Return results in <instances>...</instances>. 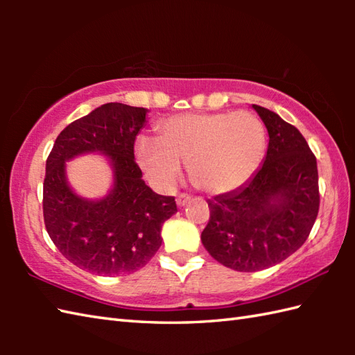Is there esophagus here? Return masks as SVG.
Listing matches in <instances>:
<instances>
[{"label":"esophagus","instance_id":"obj_1","mask_svg":"<svg viewBox=\"0 0 355 355\" xmlns=\"http://www.w3.org/2000/svg\"><path fill=\"white\" fill-rule=\"evenodd\" d=\"M175 201H177V206L178 207H184L187 202L191 201V197H189V195H186V193H180Z\"/></svg>","mask_w":355,"mask_h":355}]
</instances>
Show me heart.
<instances>
[{"instance_id":"1","label":"heart","mask_w":355,"mask_h":355,"mask_svg":"<svg viewBox=\"0 0 355 355\" xmlns=\"http://www.w3.org/2000/svg\"><path fill=\"white\" fill-rule=\"evenodd\" d=\"M158 141L141 137L137 160L154 184L171 189L189 168L192 183L212 195L227 193L258 171L266 126L250 111L184 112L158 125Z\"/></svg>"}]
</instances>
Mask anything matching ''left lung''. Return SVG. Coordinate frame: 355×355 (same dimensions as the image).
<instances>
[{
    "label": "left lung",
    "mask_w": 355,
    "mask_h": 355,
    "mask_svg": "<svg viewBox=\"0 0 355 355\" xmlns=\"http://www.w3.org/2000/svg\"><path fill=\"white\" fill-rule=\"evenodd\" d=\"M268 131L267 155L239 189L209 200L202 245L223 266L258 271L306 241L319 214L318 162L304 135L276 112L252 105Z\"/></svg>",
    "instance_id": "1"
}]
</instances>
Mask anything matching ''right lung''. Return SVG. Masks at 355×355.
<instances>
[{
	"label": "right lung",
	"mask_w": 355,
	"mask_h": 355,
	"mask_svg": "<svg viewBox=\"0 0 355 355\" xmlns=\"http://www.w3.org/2000/svg\"><path fill=\"white\" fill-rule=\"evenodd\" d=\"M146 112L105 103L67 126L45 163V229L58 250L89 273L119 276L145 267L162 245L163 223L177 212L175 198L146 186L134 160ZM87 152L107 155L115 172L113 189L102 200L82 199L66 183L64 162Z\"/></svg>",
	"instance_id": "1"
}]
</instances>
